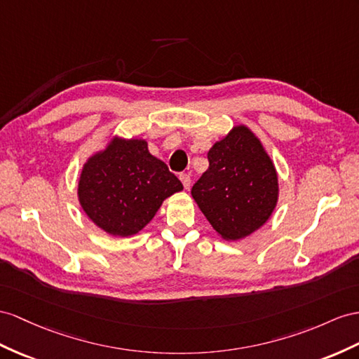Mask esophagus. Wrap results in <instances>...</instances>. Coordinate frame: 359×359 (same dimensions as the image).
<instances>
[{"label": "esophagus", "mask_w": 359, "mask_h": 359, "mask_svg": "<svg viewBox=\"0 0 359 359\" xmlns=\"http://www.w3.org/2000/svg\"><path fill=\"white\" fill-rule=\"evenodd\" d=\"M180 180L183 183V187H185V189H189L191 188V176L189 174H180Z\"/></svg>", "instance_id": "esophagus-1"}]
</instances>
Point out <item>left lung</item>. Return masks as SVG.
I'll list each match as a JSON object with an SVG mask.
<instances>
[{"mask_svg":"<svg viewBox=\"0 0 359 359\" xmlns=\"http://www.w3.org/2000/svg\"><path fill=\"white\" fill-rule=\"evenodd\" d=\"M209 168L191 196L219 238L244 240L273 215L279 177L261 140L244 124L233 126L208 153Z\"/></svg>","mask_w":359,"mask_h":359,"instance_id":"obj_1","label":"left lung"}]
</instances>
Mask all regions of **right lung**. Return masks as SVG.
I'll use <instances>...</instances> for the list:
<instances>
[{
  "instance_id": "1",
  "label": "right lung",
  "mask_w": 359,
  "mask_h": 359,
  "mask_svg": "<svg viewBox=\"0 0 359 359\" xmlns=\"http://www.w3.org/2000/svg\"><path fill=\"white\" fill-rule=\"evenodd\" d=\"M182 189V182L149 151L145 140L115 135L83 163L77 197L97 227L126 238L140 233L163 200Z\"/></svg>"
}]
</instances>
